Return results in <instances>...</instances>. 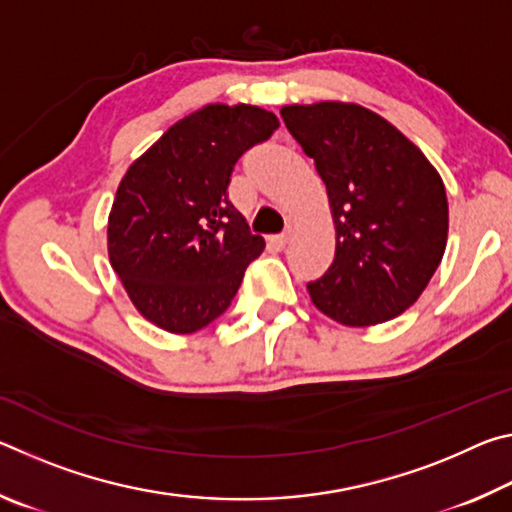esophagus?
Returning a JSON list of instances; mask_svg holds the SVG:
<instances>
[{"instance_id": "34e87169", "label": "esophagus", "mask_w": 512, "mask_h": 512, "mask_svg": "<svg viewBox=\"0 0 512 512\" xmlns=\"http://www.w3.org/2000/svg\"><path fill=\"white\" fill-rule=\"evenodd\" d=\"M289 239H291V232H289V230H284L282 235H277L273 241H275L277 246H287V241H289Z\"/></svg>"}]
</instances>
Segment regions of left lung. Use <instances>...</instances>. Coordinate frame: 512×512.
Returning a JSON list of instances; mask_svg holds the SVG:
<instances>
[{"label":"left lung","mask_w":512,"mask_h":512,"mask_svg":"<svg viewBox=\"0 0 512 512\" xmlns=\"http://www.w3.org/2000/svg\"><path fill=\"white\" fill-rule=\"evenodd\" d=\"M280 115L327 187L334 262L307 284L336 323L368 327L404 314L443 259L445 185L431 162L384 117L357 103L284 106Z\"/></svg>","instance_id":"8db88e82"}]
</instances>
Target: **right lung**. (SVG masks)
<instances>
[{
    "label": "right lung",
    "instance_id": "1",
    "mask_svg": "<svg viewBox=\"0 0 512 512\" xmlns=\"http://www.w3.org/2000/svg\"><path fill=\"white\" fill-rule=\"evenodd\" d=\"M277 126L268 110L214 103L176 121L121 178L108 255L128 298L153 325L198 332L237 296L264 239L228 201L230 176Z\"/></svg>",
    "mask_w": 512,
    "mask_h": 512
}]
</instances>
